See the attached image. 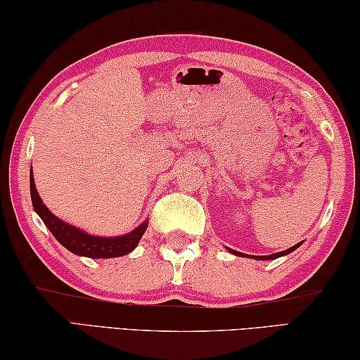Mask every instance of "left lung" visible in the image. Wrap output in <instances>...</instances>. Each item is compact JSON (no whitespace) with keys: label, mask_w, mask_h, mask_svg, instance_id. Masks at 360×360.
<instances>
[{"label":"left lung","mask_w":360,"mask_h":360,"mask_svg":"<svg viewBox=\"0 0 360 360\" xmlns=\"http://www.w3.org/2000/svg\"><path fill=\"white\" fill-rule=\"evenodd\" d=\"M302 243H298V245H295V246H292V248H289V249H285V251H283V252H278V254H271V255H254V259H259V260H271V259H278V257H281V255H285V254H290L292 251H295V249L300 246ZM230 252H233V254H236V255H245V254H241V252H236V251H233V249H229Z\"/></svg>","instance_id":"left-lung-1"}]
</instances>
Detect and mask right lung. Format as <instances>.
I'll return each instance as SVG.
<instances>
[{"instance_id":"right-lung-1","label":"right lung","mask_w":360,"mask_h":360,"mask_svg":"<svg viewBox=\"0 0 360 360\" xmlns=\"http://www.w3.org/2000/svg\"><path fill=\"white\" fill-rule=\"evenodd\" d=\"M30 192H32V202L34 211L38 212L42 222L46 224V227L51 230V233L56 236L60 245L65 246L72 254L84 255V257L111 259L129 254L138 246L143 233L146 229H148V222H143L139 227H136L135 230L124 236H115V238L92 236L85 233L82 230L72 227L70 224L60 221L58 217L53 216L52 212L47 210V206L42 203V200L38 195V191H36L33 173L30 174Z\"/></svg>"}]
</instances>
